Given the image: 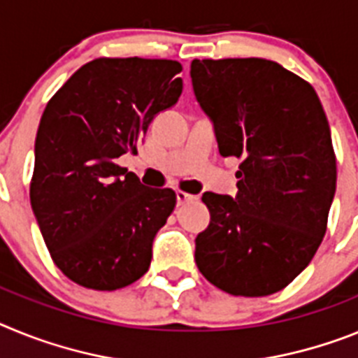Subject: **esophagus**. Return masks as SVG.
<instances>
[{
    "label": "esophagus",
    "mask_w": 358,
    "mask_h": 358,
    "mask_svg": "<svg viewBox=\"0 0 358 358\" xmlns=\"http://www.w3.org/2000/svg\"><path fill=\"white\" fill-rule=\"evenodd\" d=\"M176 198H178V203L180 205L189 203V201L196 200V196H194V194H189V192H185V191H178V192H176Z\"/></svg>",
    "instance_id": "34e87169"
}]
</instances>
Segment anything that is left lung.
<instances>
[{
    "label": "left lung",
    "mask_w": 358,
    "mask_h": 358,
    "mask_svg": "<svg viewBox=\"0 0 358 358\" xmlns=\"http://www.w3.org/2000/svg\"><path fill=\"white\" fill-rule=\"evenodd\" d=\"M191 79L220 155L241 158L234 198L201 196L210 223L196 236V265L227 294H275L315 256L335 196L322 104L310 83L268 59H194Z\"/></svg>",
    "instance_id": "8db88e82"
}]
</instances>
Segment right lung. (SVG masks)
<instances>
[{
	"mask_svg": "<svg viewBox=\"0 0 358 358\" xmlns=\"http://www.w3.org/2000/svg\"><path fill=\"white\" fill-rule=\"evenodd\" d=\"M182 64L90 61L46 104L30 203L57 268L80 287L117 290L148 272L153 239L176 205L117 164L136 155L151 120L178 102Z\"/></svg>",
	"mask_w": 358,
	"mask_h": 358,
	"instance_id": "1",
	"label": "right lung"
}]
</instances>
